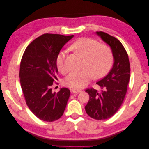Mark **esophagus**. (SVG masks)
<instances>
[{
    "instance_id": "34e87169",
    "label": "esophagus",
    "mask_w": 149,
    "mask_h": 149,
    "mask_svg": "<svg viewBox=\"0 0 149 149\" xmlns=\"http://www.w3.org/2000/svg\"><path fill=\"white\" fill-rule=\"evenodd\" d=\"M81 90L80 89H71V92L73 93H75V94H78L79 93H81Z\"/></svg>"
}]
</instances>
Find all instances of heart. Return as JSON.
Segmentation results:
<instances>
[{"label": "heart", "instance_id": "obj_1", "mask_svg": "<svg viewBox=\"0 0 149 149\" xmlns=\"http://www.w3.org/2000/svg\"><path fill=\"white\" fill-rule=\"evenodd\" d=\"M71 48L78 55L84 58L83 70L73 71L66 76L64 84L67 86L79 89L86 86L93 76L100 78L106 75L113 63V54L107 45H100L97 41L88 38H82L74 42ZM66 52L60 51L56 59L58 70L61 73L65 74L68 68L65 64Z\"/></svg>", "mask_w": 149, "mask_h": 149}]
</instances>
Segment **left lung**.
I'll return each instance as SVG.
<instances>
[{"mask_svg": "<svg viewBox=\"0 0 149 149\" xmlns=\"http://www.w3.org/2000/svg\"><path fill=\"white\" fill-rule=\"evenodd\" d=\"M96 33L110 47L114 64L109 73L96 83L101 87V91L93 88L85 91L89 95L85 110L91 118L104 120L114 115L123 104L127 92L130 68L128 55L120 41L102 31H96Z\"/></svg>", "mask_w": 149, "mask_h": 149, "instance_id": "8db88e82", "label": "left lung"}]
</instances>
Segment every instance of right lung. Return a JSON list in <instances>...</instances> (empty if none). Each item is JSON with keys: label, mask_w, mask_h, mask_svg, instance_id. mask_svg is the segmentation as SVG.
Instances as JSON below:
<instances>
[{"label": "right lung", "mask_w": 149, "mask_h": 149, "mask_svg": "<svg viewBox=\"0 0 149 149\" xmlns=\"http://www.w3.org/2000/svg\"><path fill=\"white\" fill-rule=\"evenodd\" d=\"M73 37L43 34L26 47L22 56L19 77L26 103L32 113L43 121H55L64 113L70 91L63 88L57 93H52L50 87L58 80V54Z\"/></svg>", "instance_id": "add662e5"}]
</instances>
